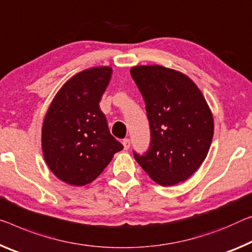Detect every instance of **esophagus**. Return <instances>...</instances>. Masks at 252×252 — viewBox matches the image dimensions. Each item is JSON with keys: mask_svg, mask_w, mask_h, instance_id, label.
I'll use <instances>...</instances> for the list:
<instances>
[{"mask_svg": "<svg viewBox=\"0 0 252 252\" xmlns=\"http://www.w3.org/2000/svg\"><path fill=\"white\" fill-rule=\"evenodd\" d=\"M123 147H125V149L126 150H127L130 148V146H131V141H130V139H125V140H123Z\"/></svg>", "mask_w": 252, "mask_h": 252, "instance_id": "esophagus-1", "label": "esophagus"}]
</instances>
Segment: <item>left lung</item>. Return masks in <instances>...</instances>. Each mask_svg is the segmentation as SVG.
I'll return each mask as SVG.
<instances>
[{
	"label": "left lung",
	"instance_id": "1",
	"mask_svg": "<svg viewBox=\"0 0 252 252\" xmlns=\"http://www.w3.org/2000/svg\"><path fill=\"white\" fill-rule=\"evenodd\" d=\"M146 103L150 146L134 153L142 169L161 186L190 177L206 158L213 139V115L189 77L159 65L130 70Z\"/></svg>",
	"mask_w": 252,
	"mask_h": 252
}]
</instances>
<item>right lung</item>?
<instances>
[{"instance_id": "obj_1", "label": "right lung", "mask_w": 252, "mask_h": 252, "mask_svg": "<svg viewBox=\"0 0 252 252\" xmlns=\"http://www.w3.org/2000/svg\"><path fill=\"white\" fill-rule=\"evenodd\" d=\"M111 75L107 66L76 74L56 94L43 120V157L55 176L69 185L93 182L123 149L99 109Z\"/></svg>"}]
</instances>
